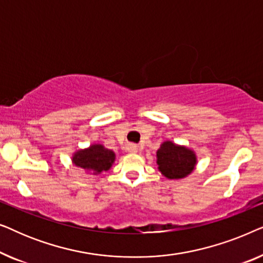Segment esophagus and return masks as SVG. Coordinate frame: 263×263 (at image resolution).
<instances>
[{
	"label": "esophagus",
	"mask_w": 263,
	"mask_h": 263,
	"mask_svg": "<svg viewBox=\"0 0 263 263\" xmlns=\"http://www.w3.org/2000/svg\"><path fill=\"white\" fill-rule=\"evenodd\" d=\"M129 151H130V152H138V147L136 146H134V145H132L130 147H129Z\"/></svg>",
	"instance_id": "obj_1"
}]
</instances>
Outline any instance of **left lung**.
<instances>
[{
    "label": "left lung",
    "mask_w": 263,
    "mask_h": 263,
    "mask_svg": "<svg viewBox=\"0 0 263 263\" xmlns=\"http://www.w3.org/2000/svg\"><path fill=\"white\" fill-rule=\"evenodd\" d=\"M196 161L194 151L172 141L163 142L157 151L158 168L168 179L186 177L195 168Z\"/></svg>",
    "instance_id": "obj_1"
}]
</instances>
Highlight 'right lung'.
Instances as JSON below:
<instances>
[{
	"instance_id": "1",
	"label": "right lung",
	"mask_w": 263,
	"mask_h": 263,
	"mask_svg": "<svg viewBox=\"0 0 263 263\" xmlns=\"http://www.w3.org/2000/svg\"><path fill=\"white\" fill-rule=\"evenodd\" d=\"M115 158L116 156L114 151L107 149L99 143H95L88 148L77 151L71 160L75 166L97 175L109 170L112 166Z\"/></svg>"
}]
</instances>
